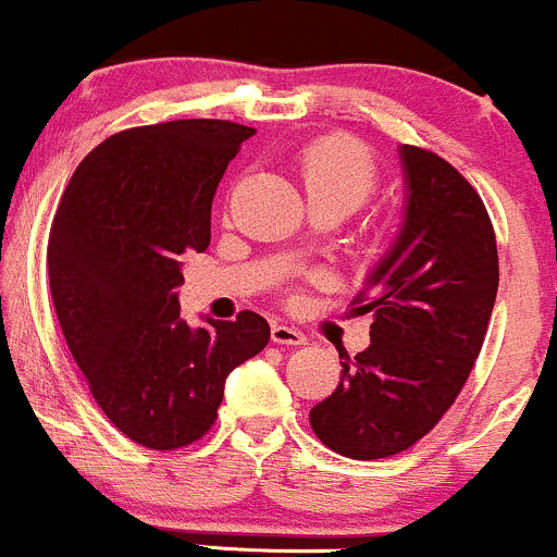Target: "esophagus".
<instances>
[{
  "label": "esophagus",
  "mask_w": 557,
  "mask_h": 557,
  "mask_svg": "<svg viewBox=\"0 0 557 557\" xmlns=\"http://www.w3.org/2000/svg\"><path fill=\"white\" fill-rule=\"evenodd\" d=\"M272 343L280 345H306V335L296 327H287V324H272Z\"/></svg>",
  "instance_id": "34e87169"
}]
</instances>
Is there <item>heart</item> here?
Instances as JSON below:
<instances>
[{"mask_svg":"<svg viewBox=\"0 0 557 557\" xmlns=\"http://www.w3.org/2000/svg\"><path fill=\"white\" fill-rule=\"evenodd\" d=\"M300 181L309 201H330L356 212L376 185L369 151L354 138H324L300 154Z\"/></svg>","mask_w":557,"mask_h":557,"instance_id":"b5f03b06","label":"heart"}]
</instances>
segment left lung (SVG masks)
<instances>
[{"label": "left lung", "instance_id": "obj_1", "mask_svg": "<svg viewBox=\"0 0 557 557\" xmlns=\"http://www.w3.org/2000/svg\"><path fill=\"white\" fill-rule=\"evenodd\" d=\"M403 222L350 314H372L367 350L311 408L330 450L372 461L411 447L469 380L497 296L495 230L482 198L445 159L398 146Z\"/></svg>", "mask_w": 557, "mask_h": 557}]
</instances>
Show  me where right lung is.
Returning <instances> with one entry per match:
<instances>
[{"mask_svg": "<svg viewBox=\"0 0 557 557\" xmlns=\"http://www.w3.org/2000/svg\"><path fill=\"white\" fill-rule=\"evenodd\" d=\"M253 133L227 120L114 133L57 207L47 267L67 348L107 419L151 450L203 437L227 374L270 343L257 311L190 327L177 304L183 253L207 251L216 185Z\"/></svg>", "mask_w": 557, "mask_h": 557, "instance_id": "add662e5", "label": "right lung"}]
</instances>
